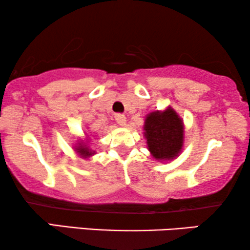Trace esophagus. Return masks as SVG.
Returning a JSON list of instances; mask_svg holds the SVG:
<instances>
[{"instance_id": "obj_1", "label": "esophagus", "mask_w": 250, "mask_h": 250, "mask_svg": "<svg viewBox=\"0 0 250 250\" xmlns=\"http://www.w3.org/2000/svg\"><path fill=\"white\" fill-rule=\"evenodd\" d=\"M115 119H116V122H117L118 125H121V126H125L126 125V117H125V115L117 114V115L115 116Z\"/></svg>"}]
</instances>
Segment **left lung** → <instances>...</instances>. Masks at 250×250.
<instances>
[{"instance_id":"obj_1","label":"left lung","mask_w":250,"mask_h":250,"mask_svg":"<svg viewBox=\"0 0 250 250\" xmlns=\"http://www.w3.org/2000/svg\"><path fill=\"white\" fill-rule=\"evenodd\" d=\"M143 135L146 148L159 162H170L180 156L184 145V123L179 114L168 105L146 116Z\"/></svg>"}]
</instances>
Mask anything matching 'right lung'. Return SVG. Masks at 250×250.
<instances>
[{"label":"right lung","mask_w":250,"mask_h":250,"mask_svg":"<svg viewBox=\"0 0 250 250\" xmlns=\"http://www.w3.org/2000/svg\"><path fill=\"white\" fill-rule=\"evenodd\" d=\"M90 141H91L90 135L86 134V135H85V139L80 138V139H77L76 142L74 143L75 152H76L77 155L81 157V158L87 159V158H91L92 156L95 155V151H94V150H92L90 145H88Z\"/></svg>","instance_id":"obj_1"}]
</instances>
